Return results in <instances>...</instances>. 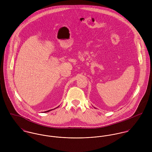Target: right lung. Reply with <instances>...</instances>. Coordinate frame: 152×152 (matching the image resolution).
<instances>
[{"label": "right lung", "mask_w": 152, "mask_h": 152, "mask_svg": "<svg viewBox=\"0 0 152 152\" xmlns=\"http://www.w3.org/2000/svg\"><path fill=\"white\" fill-rule=\"evenodd\" d=\"M58 107H59V106H58ZM58 107H57V108H58ZM56 108L53 109H50V110H47V111H45V112H49V111H51V110H53V109H56Z\"/></svg>", "instance_id": "1"}]
</instances>
